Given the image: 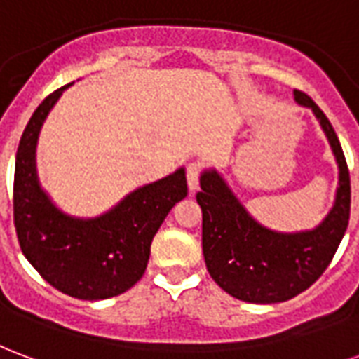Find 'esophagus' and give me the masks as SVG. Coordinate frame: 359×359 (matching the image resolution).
<instances>
[{
    "mask_svg": "<svg viewBox=\"0 0 359 359\" xmlns=\"http://www.w3.org/2000/svg\"><path fill=\"white\" fill-rule=\"evenodd\" d=\"M200 177L201 167L198 165V163H190V165L187 167V180L190 190H198V187H200Z\"/></svg>",
    "mask_w": 359,
    "mask_h": 359,
    "instance_id": "1",
    "label": "esophagus"
}]
</instances>
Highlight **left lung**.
Masks as SVG:
<instances>
[{
	"mask_svg": "<svg viewBox=\"0 0 359 359\" xmlns=\"http://www.w3.org/2000/svg\"><path fill=\"white\" fill-rule=\"evenodd\" d=\"M294 100L310 108L339 163L335 205L314 230H268L247 213L224 179L211 169L201 175V245L209 274L220 289L245 302L272 304L306 291L333 261L350 219V172L335 129L306 93Z\"/></svg>",
	"mask_w": 359,
	"mask_h": 359,
	"instance_id": "8db88e82",
	"label": "left lung"
}]
</instances>
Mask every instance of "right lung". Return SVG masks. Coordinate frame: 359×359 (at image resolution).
Here are the masks:
<instances>
[{"mask_svg": "<svg viewBox=\"0 0 359 359\" xmlns=\"http://www.w3.org/2000/svg\"><path fill=\"white\" fill-rule=\"evenodd\" d=\"M60 87L32 114L18 142L13 187V217L24 257L53 287L81 301L126 293L142 278L156 232L175 203L188 194L179 169L139 188L97 219H76L58 211L39 187L36 144Z\"/></svg>", "mask_w": 359, "mask_h": 359, "instance_id": "add662e5", "label": "right lung"}]
</instances>
